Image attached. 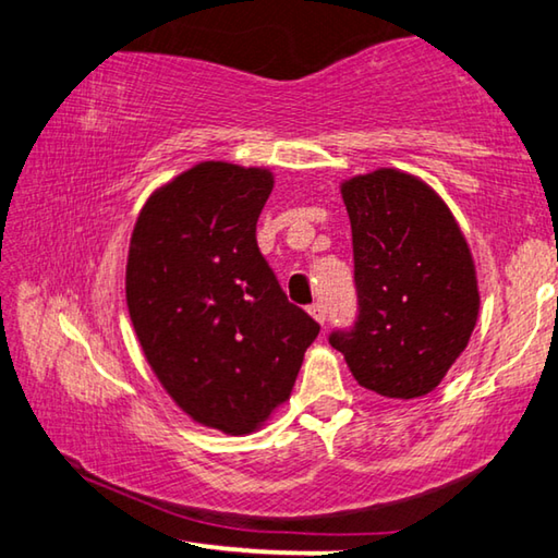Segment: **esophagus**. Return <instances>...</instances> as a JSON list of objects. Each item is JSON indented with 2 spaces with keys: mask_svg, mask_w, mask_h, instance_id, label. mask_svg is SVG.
<instances>
[{
  "mask_svg": "<svg viewBox=\"0 0 558 558\" xmlns=\"http://www.w3.org/2000/svg\"><path fill=\"white\" fill-rule=\"evenodd\" d=\"M310 315H313L319 325H325L327 313H325V305H323V302H315V305H310Z\"/></svg>",
  "mask_w": 558,
  "mask_h": 558,
  "instance_id": "34e87169",
  "label": "esophagus"
}]
</instances>
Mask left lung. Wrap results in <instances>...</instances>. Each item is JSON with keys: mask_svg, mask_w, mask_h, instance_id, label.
Wrapping results in <instances>:
<instances>
[{"mask_svg": "<svg viewBox=\"0 0 558 558\" xmlns=\"http://www.w3.org/2000/svg\"><path fill=\"white\" fill-rule=\"evenodd\" d=\"M352 221L356 319L335 329L359 386L426 396L468 347L480 292L465 235L428 184L376 169L342 184Z\"/></svg>", "mask_w": 558, "mask_h": 558, "instance_id": "8db88e82", "label": "left lung"}]
</instances>
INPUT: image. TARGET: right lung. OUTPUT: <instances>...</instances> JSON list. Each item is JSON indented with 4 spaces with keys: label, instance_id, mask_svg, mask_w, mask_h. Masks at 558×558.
<instances>
[{
    "label": "right lung",
    "instance_id": "right-lung-1",
    "mask_svg": "<svg viewBox=\"0 0 558 558\" xmlns=\"http://www.w3.org/2000/svg\"><path fill=\"white\" fill-rule=\"evenodd\" d=\"M268 169L202 162L140 211L128 310L149 366L179 409L231 436L288 399L319 325L288 302L256 223Z\"/></svg>",
    "mask_w": 558,
    "mask_h": 558
}]
</instances>
